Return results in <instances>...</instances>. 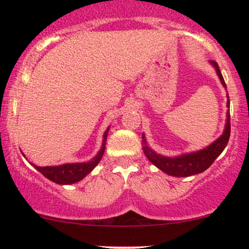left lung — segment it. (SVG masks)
<instances>
[{
	"mask_svg": "<svg viewBox=\"0 0 249 249\" xmlns=\"http://www.w3.org/2000/svg\"><path fill=\"white\" fill-rule=\"evenodd\" d=\"M211 64L215 67V71L217 74L219 76L220 82L225 87L224 78H223L222 73H220V70L218 67L217 62L211 61ZM229 97V96H228ZM230 102L228 100V107ZM230 137V113H227V124H225L224 132H223L222 136L219 137L217 141L212 143V144L208 145L205 149L199 150V152L195 153H189V154L180 155L177 158H166L162 157V155L157 154V153L153 152L150 148H148L147 143H145L144 136H142L143 143H144V147H143V152H144L145 157L148 158L152 164H154L158 169H160L161 171L170 176H175V177H189L192 175H196V173H201L207 170L211 165L213 164L215 159L219 157L220 153L224 150V148L227 147L228 142H229Z\"/></svg>",
	"mask_w": 249,
	"mask_h": 249,
	"instance_id": "1",
	"label": "left lung"
}]
</instances>
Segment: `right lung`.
<instances>
[{
  "label": "right lung",
  "instance_id": "1",
  "mask_svg": "<svg viewBox=\"0 0 249 249\" xmlns=\"http://www.w3.org/2000/svg\"><path fill=\"white\" fill-rule=\"evenodd\" d=\"M107 132L108 129L104 135V143H102V148L99 152V154L88 162H77V164H65L60 165V166H36L37 170L47 177L48 179L53 180V182L57 183V184H72L78 180L83 179L88 173L92 171L95 166L100 162L102 155L105 153V147H106V140H107Z\"/></svg>",
  "mask_w": 249,
  "mask_h": 249
}]
</instances>
